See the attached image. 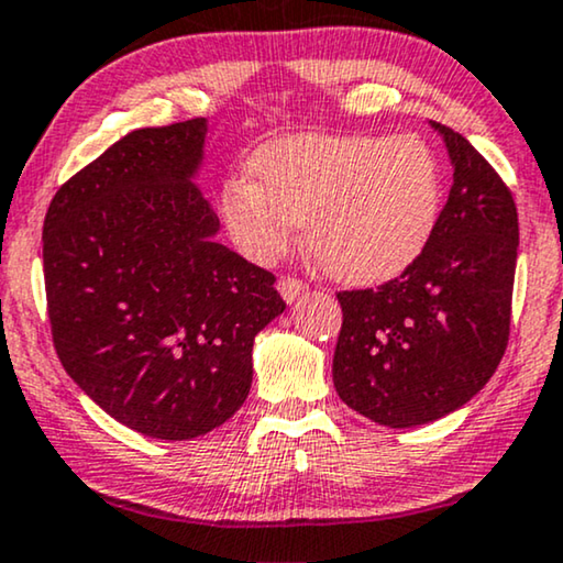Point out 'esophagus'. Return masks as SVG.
<instances>
[{
  "label": "esophagus",
  "mask_w": 563,
  "mask_h": 563,
  "mask_svg": "<svg viewBox=\"0 0 563 563\" xmlns=\"http://www.w3.org/2000/svg\"><path fill=\"white\" fill-rule=\"evenodd\" d=\"M278 290L285 303H296V300H300V296L308 290V285L298 278H283L278 283Z\"/></svg>",
  "instance_id": "34e87169"
}]
</instances>
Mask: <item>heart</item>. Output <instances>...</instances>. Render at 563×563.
Segmentation results:
<instances>
[{"mask_svg":"<svg viewBox=\"0 0 563 563\" xmlns=\"http://www.w3.org/2000/svg\"><path fill=\"white\" fill-rule=\"evenodd\" d=\"M255 178H229L219 211L236 250L267 265L306 221V242L331 278L393 280L421 257L441 211V168L423 140L300 134L265 145Z\"/></svg>","mask_w":563,"mask_h":563,"instance_id":"b5f03b06","label":"heart"}]
</instances>
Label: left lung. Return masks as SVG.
Instances as JSON below:
<instances>
[{
    "label": "left lung",
    "mask_w": 563,
    "mask_h": 563,
    "mask_svg": "<svg viewBox=\"0 0 563 563\" xmlns=\"http://www.w3.org/2000/svg\"><path fill=\"white\" fill-rule=\"evenodd\" d=\"M454 184L429 244L400 278L344 290L334 387L387 429L454 413L495 375L510 334L518 263L516 201L472 142L431 122Z\"/></svg>",
    "instance_id": "left-lung-1"
}]
</instances>
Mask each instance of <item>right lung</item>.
<instances>
[{
    "label": "right lung",
    "mask_w": 563,
    "mask_h": 563,
    "mask_svg": "<svg viewBox=\"0 0 563 563\" xmlns=\"http://www.w3.org/2000/svg\"><path fill=\"white\" fill-rule=\"evenodd\" d=\"M209 122L145 126L53 196L43 273L70 379L142 437L186 441L252 387L255 336L285 311L275 275L217 242L196 186Z\"/></svg>",
    "instance_id": "obj_1"
}]
</instances>
